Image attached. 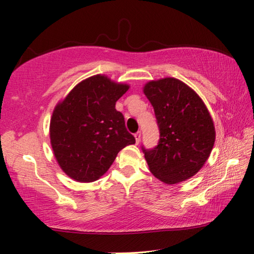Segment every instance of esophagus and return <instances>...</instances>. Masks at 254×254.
Wrapping results in <instances>:
<instances>
[{
    "label": "esophagus",
    "mask_w": 254,
    "mask_h": 254,
    "mask_svg": "<svg viewBox=\"0 0 254 254\" xmlns=\"http://www.w3.org/2000/svg\"><path fill=\"white\" fill-rule=\"evenodd\" d=\"M134 137H135V142H136V144H139L140 139H141V132H136L135 134H134Z\"/></svg>",
    "instance_id": "obj_1"
}]
</instances>
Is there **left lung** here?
Here are the masks:
<instances>
[{
    "label": "left lung",
    "instance_id": "left-lung-1",
    "mask_svg": "<svg viewBox=\"0 0 254 254\" xmlns=\"http://www.w3.org/2000/svg\"><path fill=\"white\" fill-rule=\"evenodd\" d=\"M143 93L160 131L157 147L143 149L150 171L167 185L191 178L207 161L215 142L214 122L205 103L174 77L148 81Z\"/></svg>",
    "mask_w": 254,
    "mask_h": 254
}]
</instances>
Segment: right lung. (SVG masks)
Listing matches in <instances>:
<instances>
[{"label":"right lung","mask_w":254,"mask_h":254,"mask_svg":"<svg viewBox=\"0 0 254 254\" xmlns=\"http://www.w3.org/2000/svg\"><path fill=\"white\" fill-rule=\"evenodd\" d=\"M130 86L105 75L77 84L56 105L50 120V143L56 160L78 183L100 179L118 153L135 139L128 133L115 103Z\"/></svg>","instance_id":"obj_1"}]
</instances>
